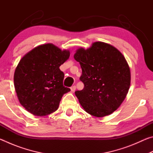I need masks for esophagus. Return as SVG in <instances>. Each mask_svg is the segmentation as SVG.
Instances as JSON below:
<instances>
[{
	"label": "esophagus",
	"mask_w": 153,
	"mask_h": 153,
	"mask_svg": "<svg viewBox=\"0 0 153 153\" xmlns=\"http://www.w3.org/2000/svg\"><path fill=\"white\" fill-rule=\"evenodd\" d=\"M76 86H73L71 87V92H75V90H76Z\"/></svg>",
	"instance_id": "34e87169"
}]
</instances>
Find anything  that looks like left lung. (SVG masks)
<instances>
[{
    "mask_svg": "<svg viewBox=\"0 0 153 153\" xmlns=\"http://www.w3.org/2000/svg\"><path fill=\"white\" fill-rule=\"evenodd\" d=\"M74 59L79 62L84 83L75 92L85 111L97 117L116 111L125 99L130 86V69L124 56L112 45L96 42L85 50L77 49Z\"/></svg>",
    "mask_w": 153,
    "mask_h": 153,
    "instance_id": "8db88e82",
    "label": "left lung"
}]
</instances>
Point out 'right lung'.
<instances>
[{
    "instance_id": "add662e5",
    "label": "right lung",
    "mask_w": 153,
    "mask_h": 153,
    "mask_svg": "<svg viewBox=\"0 0 153 153\" xmlns=\"http://www.w3.org/2000/svg\"><path fill=\"white\" fill-rule=\"evenodd\" d=\"M70 55L53 44L38 46L21 59L14 74V86L20 104L36 116L57 110L61 98L70 91L63 86L59 69Z\"/></svg>"
}]
</instances>
